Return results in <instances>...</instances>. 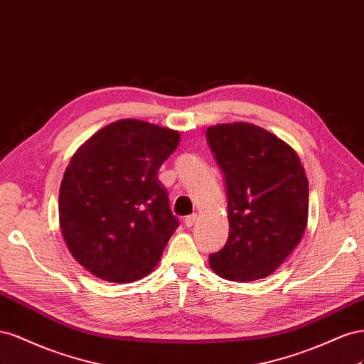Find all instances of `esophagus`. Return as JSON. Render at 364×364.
<instances>
[{
	"label": "esophagus",
	"instance_id": "obj_1",
	"mask_svg": "<svg viewBox=\"0 0 364 364\" xmlns=\"http://www.w3.org/2000/svg\"><path fill=\"white\" fill-rule=\"evenodd\" d=\"M196 220H198V216H196V215H189V216H186V220H184V225L188 227V228H191V227H193V225H195Z\"/></svg>",
	"mask_w": 364,
	"mask_h": 364
}]
</instances>
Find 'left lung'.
<instances>
[{
    "mask_svg": "<svg viewBox=\"0 0 364 364\" xmlns=\"http://www.w3.org/2000/svg\"><path fill=\"white\" fill-rule=\"evenodd\" d=\"M224 172L230 233L209 256L227 280L274 273L302 240L308 223V178L296 151L253 123L235 122L205 132Z\"/></svg>",
    "mask_w": 364,
    "mask_h": 364,
    "instance_id": "obj_1",
    "label": "left lung"
}]
</instances>
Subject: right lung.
I'll return each instance as SVG.
<instances>
[{"mask_svg":"<svg viewBox=\"0 0 364 364\" xmlns=\"http://www.w3.org/2000/svg\"><path fill=\"white\" fill-rule=\"evenodd\" d=\"M180 140L178 131L123 119L73 154L59 189V225L91 274L129 284L159 264L178 220L157 173Z\"/></svg>","mask_w":364,"mask_h":364,"instance_id":"1","label":"right lung"}]
</instances>
